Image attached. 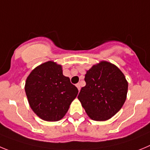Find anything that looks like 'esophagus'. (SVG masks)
<instances>
[{"instance_id":"obj_1","label":"esophagus","mask_w":150,"mask_h":150,"mask_svg":"<svg viewBox=\"0 0 150 150\" xmlns=\"http://www.w3.org/2000/svg\"><path fill=\"white\" fill-rule=\"evenodd\" d=\"M76 87H77V88H78V91H80V90H81V83H77Z\"/></svg>"}]
</instances>
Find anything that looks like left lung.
Returning <instances> with one entry per match:
<instances>
[{
    "label": "left lung",
    "instance_id": "left-lung-1",
    "mask_svg": "<svg viewBox=\"0 0 150 150\" xmlns=\"http://www.w3.org/2000/svg\"><path fill=\"white\" fill-rule=\"evenodd\" d=\"M78 98L90 119L105 121L122 107L127 96L128 82L115 65L101 61L87 71Z\"/></svg>",
    "mask_w": 150,
    "mask_h": 150
}]
</instances>
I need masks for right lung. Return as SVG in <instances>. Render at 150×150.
Masks as SVG:
<instances>
[{
  "instance_id": "right-lung-1",
  "label": "right lung",
  "mask_w": 150,
  "mask_h": 150,
  "mask_svg": "<svg viewBox=\"0 0 150 150\" xmlns=\"http://www.w3.org/2000/svg\"><path fill=\"white\" fill-rule=\"evenodd\" d=\"M29 105L45 121L61 120L76 98L78 88L63 75L62 66L48 61L32 70L25 87Z\"/></svg>"
}]
</instances>
